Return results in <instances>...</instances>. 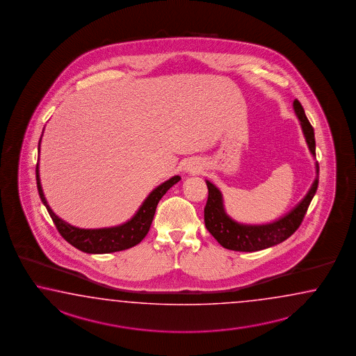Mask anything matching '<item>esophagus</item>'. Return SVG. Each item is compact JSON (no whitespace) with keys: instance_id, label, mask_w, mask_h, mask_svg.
Returning <instances> with one entry per match:
<instances>
[{"instance_id":"1","label":"esophagus","mask_w":356,"mask_h":356,"mask_svg":"<svg viewBox=\"0 0 356 356\" xmlns=\"http://www.w3.org/2000/svg\"><path fill=\"white\" fill-rule=\"evenodd\" d=\"M185 171H186V172H191V174H197V172L200 171V168L195 165L194 162H189V163L186 165V167H185Z\"/></svg>"}]
</instances>
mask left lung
<instances>
[{
    "instance_id": "obj_1",
    "label": "left lung",
    "mask_w": 356,
    "mask_h": 356,
    "mask_svg": "<svg viewBox=\"0 0 356 356\" xmlns=\"http://www.w3.org/2000/svg\"><path fill=\"white\" fill-rule=\"evenodd\" d=\"M293 109L302 127L305 139L310 149V153L315 156V136L314 129L305 114L301 103L296 99ZM316 167V177L312 182L310 191L305 195L295 209L288 212L286 216L280 217L270 224L262 225H245L239 224L229 216L224 209V200L221 191L216 186L206 180L209 188V200L204 207V224L217 242L226 250L239 252H254L273 247L284 242L300 227L304 220L306 211L310 206L319 184V165Z\"/></svg>"
}]
</instances>
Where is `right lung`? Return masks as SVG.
<instances>
[{"instance_id": "add662e5", "label": "right lung", "mask_w": 356, "mask_h": 356, "mask_svg": "<svg viewBox=\"0 0 356 356\" xmlns=\"http://www.w3.org/2000/svg\"><path fill=\"white\" fill-rule=\"evenodd\" d=\"M40 144H41V139L38 143V153H40ZM180 179H181L180 176H174L170 180L156 186V189L147 195L144 203L140 206L139 211L135 213V216L122 225L103 227V229H79L63 221L60 217L56 216L52 212L42 191V186L40 181L38 163L35 165V180H37V189H38L40 198L42 200L49 215L51 216L58 232L67 242L72 244L73 247H76L79 251L94 253V254L123 251L139 244L145 238V235L150 229L159 200L171 186H174L176 182L180 181Z\"/></svg>"}]
</instances>
